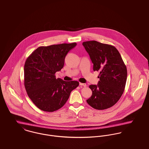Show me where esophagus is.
<instances>
[{
  "label": "esophagus",
  "mask_w": 149,
  "mask_h": 149,
  "mask_svg": "<svg viewBox=\"0 0 149 149\" xmlns=\"http://www.w3.org/2000/svg\"><path fill=\"white\" fill-rule=\"evenodd\" d=\"M79 85L80 86H82L83 87H86L87 86V84H85V83H79Z\"/></svg>",
  "instance_id": "esophagus-1"
}]
</instances>
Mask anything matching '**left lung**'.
<instances>
[{"label": "left lung", "mask_w": 149, "mask_h": 149, "mask_svg": "<svg viewBox=\"0 0 149 149\" xmlns=\"http://www.w3.org/2000/svg\"><path fill=\"white\" fill-rule=\"evenodd\" d=\"M93 64V71H99L97 85H90L92 91L87 103L98 110L108 109L117 103L124 91L127 69L115 46L96 41L83 42Z\"/></svg>", "instance_id": "left-lung-1"}]
</instances>
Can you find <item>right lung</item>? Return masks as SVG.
Returning a JSON list of instances; mask_svg holds the SVG:
<instances>
[{
    "label": "right lung",
    "mask_w": 149,
    "mask_h": 149,
    "mask_svg": "<svg viewBox=\"0 0 149 149\" xmlns=\"http://www.w3.org/2000/svg\"><path fill=\"white\" fill-rule=\"evenodd\" d=\"M76 42L40 46L27 58L24 65V86L29 97L40 109L49 112L62 108L78 81L56 79L55 74L63 68L65 58Z\"/></svg>",
    "instance_id": "add662e5"
}]
</instances>
